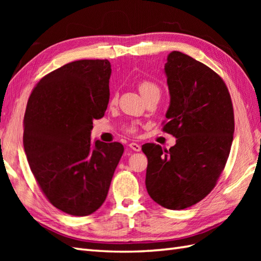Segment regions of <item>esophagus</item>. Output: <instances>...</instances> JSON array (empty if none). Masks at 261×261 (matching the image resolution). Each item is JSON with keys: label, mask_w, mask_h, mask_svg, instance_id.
Returning a JSON list of instances; mask_svg holds the SVG:
<instances>
[{"label": "esophagus", "mask_w": 261, "mask_h": 261, "mask_svg": "<svg viewBox=\"0 0 261 261\" xmlns=\"http://www.w3.org/2000/svg\"><path fill=\"white\" fill-rule=\"evenodd\" d=\"M129 147H130L134 151H140V150H141V146L138 145V143H136V142H131L130 145H129Z\"/></svg>", "instance_id": "1"}]
</instances>
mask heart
Listing matches in <instances>:
<instances>
[{
	"label": "heart",
	"mask_w": 261,
	"mask_h": 261,
	"mask_svg": "<svg viewBox=\"0 0 261 261\" xmlns=\"http://www.w3.org/2000/svg\"><path fill=\"white\" fill-rule=\"evenodd\" d=\"M138 88H139V91L141 93L142 97H145L146 95H148V94L151 93V92L159 91V87H158V85L156 84V83H153L151 81H148V80L141 81L139 83V85H138ZM115 101H116V96H114L112 98V102H115ZM125 131L127 132V134L136 135L137 132H138V126H137L136 123H130V124H127L125 126Z\"/></svg>",
	"instance_id": "1"
}]
</instances>
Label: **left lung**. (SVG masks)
<instances>
[{
    "label": "left lung",
    "mask_w": 261,
    "mask_h": 261,
    "mask_svg": "<svg viewBox=\"0 0 261 261\" xmlns=\"http://www.w3.org/2000/svg\"><path fill=\"white\" fill-rule=\"evenodd\" d=\"M170 104L163 131L176 138L169 150L146 143V187L154 202L182 210L208 195L222 173L233 140L234 113L228 87L207 67L180 51L165 65Z\"/></svg>",
    "instance_id": "left-lung-1"
}]
</instances>
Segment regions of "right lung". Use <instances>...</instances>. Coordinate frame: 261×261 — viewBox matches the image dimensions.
Listing matches in <instances>:
<instances>
[{
	"label": "right lung",
	"instance_id": "add662e5",
	"mask_svg": "<svg viewBox=\"0 0 261 261\" xmlns=\"http://www.w3.org/2000/svg\"><path fill=\"white\" fill-rule=\"evenodd\" d=\"M111 64L83 59L43 76L28 99L23 147L47 199L74 216L101 207L123 146L91 141L93 120L107 111Z\"/></svg>",
	"mask_w": 261,
	"mask_h": 261
}]
</instances>
